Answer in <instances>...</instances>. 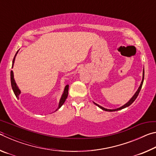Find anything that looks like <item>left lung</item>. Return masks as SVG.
I'll use <instances>...</instances> for the list:
<instances>
[{"mask_svg":"<svg viewBox=\"0 0 156 156\" xmlns=\"http://www.w3.org/2000/svg\"><path fill=\"white\" fill-rule=\"evenodd\" d=\"M144 77V69H143V73H142V82H141V84H140V87H138V90H137V91L136 92L135 94L133 95V96L132 97L130 100H129V102H126V103L125 105H124L123 106L120 107V108H118V109H105V108L101 107V106H100V105H99L95 103V102H94V103L95 105H97V106L98 107H100V109H102V110H104V111H106V112H115V111H118V110L122 109H124V108H126V107H129V105H131L132 103H133V102L134 101H135V100L137 98V97H138V94H139V93H140V90H141L142 84H143Z\"/></svg>","mask_w":156,"mask_h":156,"instance_id":"8db88e82","label":"left lung"}]
</instances>
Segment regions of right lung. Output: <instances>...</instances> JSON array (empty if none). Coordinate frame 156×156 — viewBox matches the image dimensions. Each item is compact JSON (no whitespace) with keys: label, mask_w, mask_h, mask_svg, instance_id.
Here are the masks:
<instances>
[{"label":"right lung","mask_w":156,"mask_h":156,"mask_svg":"<svg viewBox=\"0 0 156 156\" xmlns=\"http://www.w3.org/2000/svg\"><path fill=\"white\" fill-rule=\"evenodd\" d=\"M18 51L16 52V54L14 59H13L12 68H13V66H14V61H15V58H16V56ZM11 84H12V87L13 91H14V93L15 94V96H16L17 98H18V96H19V95L20 94V89H18V86L16 85V83L15 80L14 78V73H13L12 71H11ZM68 90H69V85H68V84H67V85H66L65 87L64 91H63V94H62V96H61V98H60V100L58 107V109L56 111H57L58 109H60V108L61 107L62 105L64 104V102H65V100H66V99H67V98L68 96Z\"/></svg>","instance_id":"obj_1"}]
</instances>
